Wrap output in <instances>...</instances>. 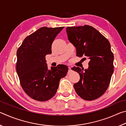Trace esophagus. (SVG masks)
<instances>
[{
	"instance_id": "obj_1",
	"label": "esophagus",
	"mask_w": 126,
	"mask_h": 126,
	"mask_svg": "<svg viewBox=\"0 0 126 126\" xmlns=\"http://www.w3.org/2000/svg\"><path fill=\"white\" fill-rule=\"evenodd\" d=\"M72 71V68L71 67H68V73H70V72H71Z\"/></svg>"
}]
</instances>
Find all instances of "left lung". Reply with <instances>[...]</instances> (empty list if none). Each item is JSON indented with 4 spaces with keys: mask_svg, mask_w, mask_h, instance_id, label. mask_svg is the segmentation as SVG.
<instances>
[{
    "mask_svg": "<svg viewBox=\"0 0 126 126\" xmlns=\"http://www.w3.org/2000/svg\"><path fill=\"white\" fill-rule=\"evenodd\" d=\"M69 41L76 48L77 55L89 59L88 68L72 69L80 76L74 88L80 97L86 101L98 98L109 86L113 73L114 55L110 44L102 34L89 25L68 27L66 28Z\"/></svg>",
    "mask_w": 126,
    "mask_h": 126,
    "instance_id": "obj_1",
    "label": "left lung"
}]
</instances>
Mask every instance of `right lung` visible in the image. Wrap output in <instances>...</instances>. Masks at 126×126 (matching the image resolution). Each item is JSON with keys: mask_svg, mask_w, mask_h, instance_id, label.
<instances>
[{"mask_svg": "<svg viewBox=\"0 0 126 126\" xmlns=\"http://www.w3.org/2000/svg\"><path fill=\"white\" fill-rule=\"evenodd\" d=\"M64 27L40 28L23 40L16 52V72L21 86L30 97L46 101L54 96L61 78L68 71L66 65L48 69L46 55L52 53V44Z\"/></svg>", "mask_w": 126, "mask_h": 126, "instance_id": "1", "label": "right lung"}]
</instances>
